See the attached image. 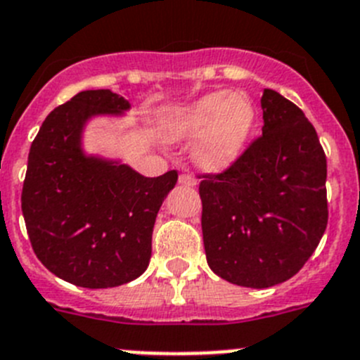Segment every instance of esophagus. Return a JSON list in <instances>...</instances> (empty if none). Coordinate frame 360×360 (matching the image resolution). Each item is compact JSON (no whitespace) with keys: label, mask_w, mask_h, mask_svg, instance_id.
Instances as JSON below:
<instances>
[{"label":"esophagus","mask_w":360,"mask_h":360,"mask_svg":"<svg viewBox=\"0 0 360 360\" xmlns=\"http://www.w3.org/2000/svg\"><path fill=\"white\" fill-rule=\"evenodd\" d=\"M178 182L182 184V186L194 187V186H196V178H194L193 174H189V173H182V174H180V178H178Z\"/></svg>","instance_id":"34e87169"}]
</instances>
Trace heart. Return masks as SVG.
Returning <instances> with one entry per match:
<instances>
[{
    "mask_svg": "<svg viewBox=\"0 0 360 360\" xmlns=\"http://www.w3.org/2000/svg\"><path fill=\"white\" fill-rule=\"evenodd\" d=\"M255 121L252 101L245 94L210 92L194 103L167 112L162 131L169 141H200L194 160L205 171H223L246 146Z\"/></svg>",
    "mask_w": 360,
    "mask_h": 360,
    "instance_id": "obj_1",
    "label": "heart"
}]
</instances>
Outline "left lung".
Listing matches in <instances>:
<instances>
[{"label": "left lung", "mask_w": 360, "mask_h": 360, "mask_svg": "<svg viewBox=\"0 0 360 360\" xmlns=\"http://www.w3.org/2000/svg\"><path fill=\"white\" fill-rule=\"evenodd\" d=\"M260 105L262 135L200 182L207 262L226 282L253 289L295 276L328 223L326 157L314 127L271 89Z\"/></svg>", "instance_id": "left-lung-1"}]
</instances>
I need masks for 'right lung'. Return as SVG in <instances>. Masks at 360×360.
<instances>
[{
	"label": "right lung",
	"mask_w": 360,
	"mask_h": 360,
	"mask_svg": "<svg viewBox=\"0 0 360 360\" xmlns=\"http://www.w3.org/2000/svg\"><path fill=\"white\" fill-rule=\"evenodd\" d=\"M130 103L108 91H82L57 107L30 146L21 209L37 259L78 288L123 285L146 271L155 217L176 171L148 178L82 150L92 115Z\"/></svg>",
	"instance_id": "1"
}]
</instances>
